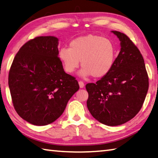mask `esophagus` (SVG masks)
Here are the masks:
<instances>
[{"label": "esophagus", "mask_w": 158, "mask_h": 158, "mask_svg": "<svg viewBox=\"0 0 158 158\" xmlns=\"http://www.w3.org/2000/svg\"><path fill=\"white\" fill-rule=\"evenodd\" d=\"M78 84H79V86H80V88H83L85 87V84H84V82H83L82 81H81V80H80V81H79L78 82Z\"/></svg>", "instance_id": "1"}]
</instances>
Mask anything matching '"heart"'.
I'll use <instances>...</instances> for the list:
<instances>
[{"mask_svg": "<svg viewBox=\"0 0 158 158\" xmlns=\"http://www.w3.org/2000/svg\"><path fill=\"white\" fill-rule=\"evenodd\" d=\"M58 57L68 73L79 67L80 76L94 78L106 76L111 71L116 58V49L111 40L98 35H83L71 41L69 48L62 47Z\"/></svg>", "mask_w": 158, "mask_h": 158, "instance_id": "b5f03b06", "label": "heart"}]
</instances>
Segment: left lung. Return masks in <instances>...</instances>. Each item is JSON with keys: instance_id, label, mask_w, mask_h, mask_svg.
Returning a JSON list of instances; mask_svg holds the SVG:
<instances>
[{"instance_id": "left-lung-1", "label": "left lung", "mask_w": 158, "mask_h": 158, "mask_svg": "<svg viewBox=\"0 0 158 158\" xmlns=\"http://www.w3.org/2000/svg\"><path fill=\"white\" fill-rule=\"evenodd\" d=\"M121 49L109 74L96 83H88L87 108L102 124L118 126L131 120L140 111L148 89V76L140 52L126 34L112 31Z\"/></svg>"}]
</instances>
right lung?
<instances>
[{
  "label": "right lung",
  "mask_w": 158,
  "mask_h": 158,
  "mask_svg": "<svg viewBox=\"0 0 158 158\" xmlns=\"http://www.w3.org/2000/svg\"><path fill=\"white\" fill-rule=\"evenodd\" d=\"M58 44L53 36L27 41L15 56L9 72L14 109L34 125H47L57 120L79 89L75 77L64 72Z\"/></svg>",
  "instance_id": "1"
}]
</instances>
